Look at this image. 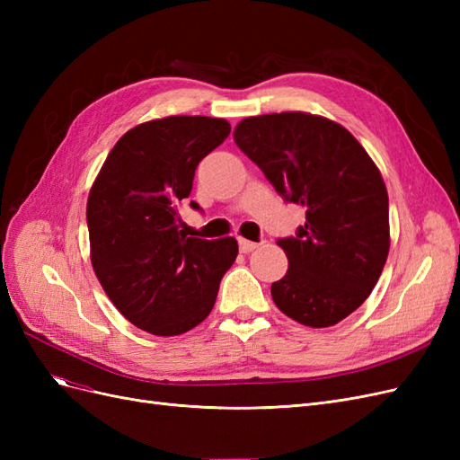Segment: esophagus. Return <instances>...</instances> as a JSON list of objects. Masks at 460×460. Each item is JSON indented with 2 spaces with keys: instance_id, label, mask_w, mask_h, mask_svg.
Instances as JSON below:
<instances>
[{
  "instance_id": "esophagus-1",
  "label": "esophagus",
  "mask_w": 460,
  "mask_h": 460,
  "mask_svg": "<svg viewBox=\"0 0 460 460\" xmlns=\"http://www.w3.org/2000/svg\"><path fill=\"white\" fill-rule=\"evenodd\" d=\"M259 243L257 242H252V240H245V238H240V252L242 253H249L253 252V249H257Z\"/></svg>"
}]
</instances>
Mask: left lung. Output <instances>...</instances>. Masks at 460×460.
Instances as JSON below:
<instances>
[{"mask_svg":"<svg viewBox=\"0 0 460 460\" xmlns=\"http://www.w3.org/2000/svg\"><path fill=\"white\" fill-rule=\"evenodd\" d=\"M234 142L305 225L278 240L288 272L270 286L286 316L311 328L338 324L367 301L389 253V201L378 166L341 124L288 111L247 117Z\"/></svg>","mask_w":460,"mask_h":460,"instance_id":"left-lung-1","label":"left lung"}]
</instances>
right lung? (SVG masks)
<instances>
[{
  "instance_id": "1",
  "label": "right lung",
  "mask_w": 460,
  "mask_h": 460,
  "mask_svg": "<svg viewBox=\"0 0 460 460\" xmlns=\"http://www.w3.org/2000/svg\"><path fill=\"white\" fill-rule=\"evenodd\" d=\"M228 134V120L201 115L142 122L111 149L92 184L93 272L119 313L153 336H180L203 323L238 257L234 238H191L178 215L199 161Z\"/></svg>"
}]
</instances>
